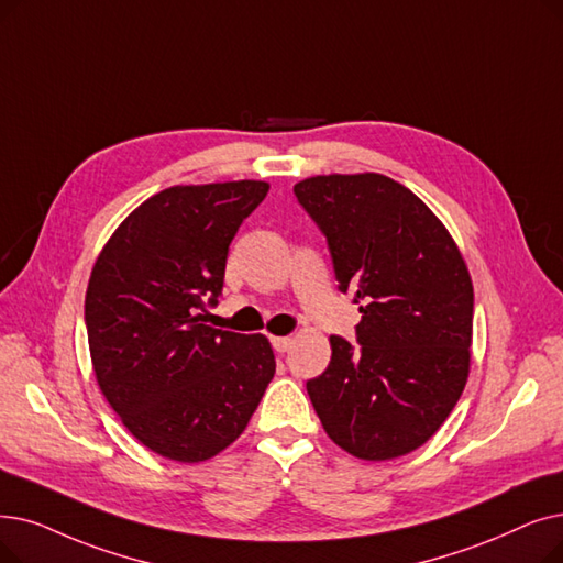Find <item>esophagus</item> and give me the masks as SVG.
<instances>
[{"mask_svg":"<svg viewBox=\"0 0 563 563\" xmlns=\"http://www.w3.org/2000/svg\"><path fill=\"white\" fill-rule=\"evenodd\" d=\"M291 342H295V340H291L289 335H278V338H272V345H274V350H276V352H280V354L289 352Z\"/></svg>","mask_w":563,"mask_h":563,"instance_id":"34e87169","label":"esophagus"}]
</instances>
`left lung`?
Masks as SVG:
<instances>
[{"instance_id":"obj_1","label":"left lung","mask_w":563,"mask_h":563,"mask_svg":"<svg viewBox=\"0 0 563 563\" xmlns=\"http://www.w3.org/2000/svg\"><path fill=\"white\" fill-rule=\"evenodd\" d=\"M295 195L361 312L358 345L329 338V368L306 384L310 402L347 453L407 455L442 428L470 377L467 264L426 202L384 175H320Z\"/></svg>"}]
</instances>
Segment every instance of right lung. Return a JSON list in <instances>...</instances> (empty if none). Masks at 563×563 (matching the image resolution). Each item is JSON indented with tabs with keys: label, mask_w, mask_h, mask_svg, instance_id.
<instances>
[{
	"label": "right lung",
	"mask_w": 563,
	"mask_h": 563,
	"mask_svg": "<svg viewBox=\"0 0 563 563\" xmlns=\"http://www.w3.org/2000/svg\"><path fill=\"white\" fill-rule=\"evenodd\" d=\"M266 181L173 186L144 200L96 257L85 297L106 400L140 444L205 462L246 430L276 373L272 342L202 324L230 243Z\"/></svg>",
	"instance_id": "add662e5"
}]
</instances>
